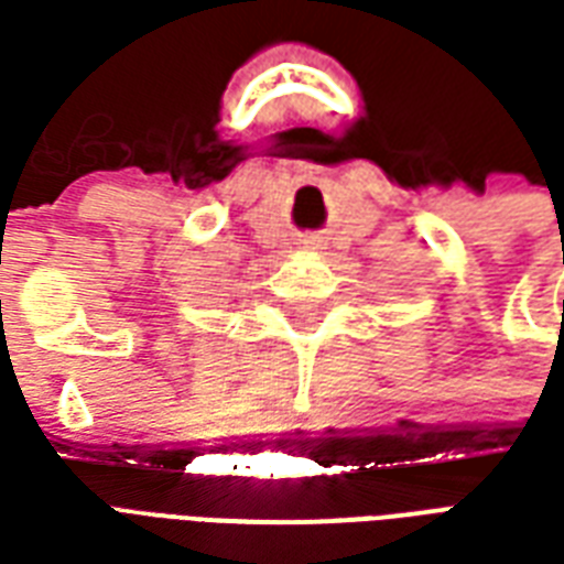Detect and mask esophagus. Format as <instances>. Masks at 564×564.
<instances>
[{"label":"esophagus","instance_id":"1","mask_svg":"<svg viewBox=\"0 0 564 564\" xmlns=\"http://www.w3.org/2000/svg\"><path fill=\"white\" fill-rule=\"evenodd\" d=\"M307 245H314V247H319V238H311V241H307Z\"/></svg>","mask_w":564,"mask_h":564}]
</instances>
